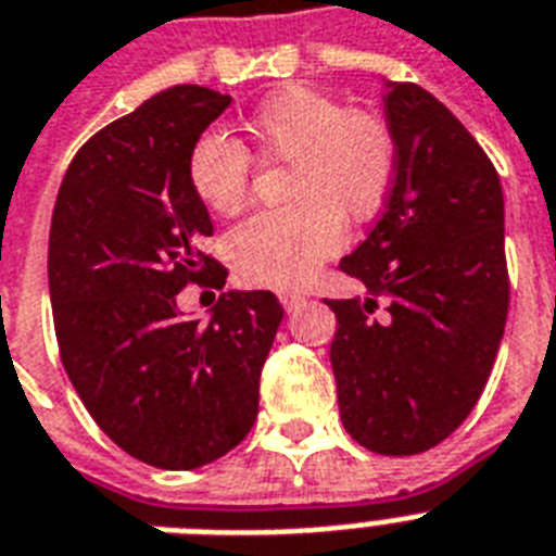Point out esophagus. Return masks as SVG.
Wrapping results in <instances>:
<instances>
[{"label": "esophagus", "mask_w": 556, "mask_h": 556, "mask_svg": "<svg viewBox=\"0 0 556 556\" xmlns=\"http://www.w3.org/2000/svg\"><path fill=\"white\" fill-rule=\"evenodd\" d=\"M279 302H282V307H286L288 314H293V311H296V307H300L302 302H305V293H300V291H282V293H279Z\"/></svg>", "instance_id": "1"}]
</instances>
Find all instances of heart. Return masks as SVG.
I'll use <instances>...</instances> for the list:
<instances>
[{"mask_svg":"<svg viewBox=\"0 0 556 556\" xmlns=\"http://www.w3.org/2000/svg\"><path fill=\"white\" fill-rule=\"evenodd\" d=\"M245 129L256 155L288 166V206L237 226L228 260L249 286L296 288L342 249V223L362 226L384 208L399 172L393 129L379 112L300 84L265 98ZM186 175L208 212L235 217L249 200V149L223 132L200 135Z\"/></svg>","mask_w":556,"mask_h":556,"instance_id":"heart-1","label":"heart"}]
</instances>
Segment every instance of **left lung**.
Returning a JSON list of instances; mask_svg holds the SVG:
<instances>
[{"label": "left lung", "mask_w": 556, "mask_h": 556, "mask_svg": "<svg viewBox=\"0 0 556 556\" xmlns=\"http://www.w3.org/2000/svg\"><path fill=\"white\" fill-rule=\"evenodd\" d=\"M399 172L384 214L339 268L365 300H328L330 365L353 441L418 455L478 404L508 314L503 189L489 155L432 92L387 84Z\"/></svg>", "instance_id": "1"}]
</instances>
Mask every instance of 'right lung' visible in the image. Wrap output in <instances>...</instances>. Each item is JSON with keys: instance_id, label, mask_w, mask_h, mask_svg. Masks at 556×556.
Masks as SVG:
<instances>
[{"instance_id": "add662e5", "label": "right lung", "mask_w": 556, "mask_h": 556, "mask_svg": "<svg viewBox=\"0 0 556 556\" xmlns=\"http://www.w3.org/2000/svg\"><path fill=\"white\" fill-rule=\"evenodd\" d=\"M231 98L177 84L78 149L55 198L48 279L62 365L96 424L132 458L198 469L256 421L260 372L286 316L270 291H228L184 319L189 282L220 291L200 251L214 226L186 175Z\"/></svg>"}]
</instances>
